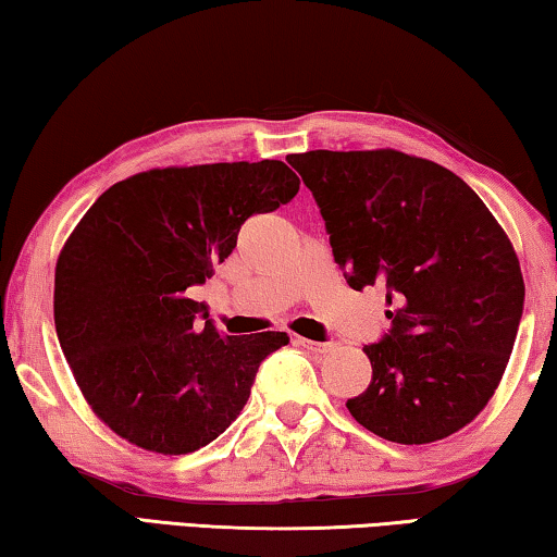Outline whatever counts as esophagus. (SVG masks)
Listing matches in <instances>:
<instances>
[{
  "instance_id": "34e87169",
  "label": "esophagus",
  "mask_w": 557,
  "mask_h": 557,
  "mask_svg": "<svg viewBox=\"0 0 557 557\" xmlns=\"http://www.w3.org/2000/svg\"><path fill=\"white\" fill-rule=\"evenodd\" d=\"M297 344L305 346L307 351H314V354H329L334 348L332 342H312V338H301V336H297Z\"/></svg>"
}]
</instances>
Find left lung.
<instances>
[{
    "mask_svg": "<svg viewBox=\"0 0 557 557\" xmlns=\"http://www.w3.org/2000/svg\"><path fill=\"white\" fill-rule=\"evenodd\" d=\"M348 287H381L388 334L363 346L373 379L346 403L383 440L428 445L476 418L523 317L511 240L449 169L395 149L289 154Z\"/></svg>",
    "mask_w": 557,
    "mask_h": 557,
    "instance_id": "1",
    "label": "left lung"
}]
</instances>
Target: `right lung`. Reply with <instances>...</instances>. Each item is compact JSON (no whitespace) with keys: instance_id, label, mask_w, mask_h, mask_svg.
Wrapping results in <instances>:
<instances>
[{"instance_id":"add662e5","label":"right lung","mask_w":557,"mask_h":557,"mask_svg":"<svg viewBox=\"0 0 557 557\" xmlns=\"http://www.w3.org/2000/svg\"><path fill=\"white\" fill-rule=\"evenodd\" d=\"M297 191L277 159L152 169L110 186L75 225L55 262V334L112 432L188 455L238 418L260 363L289 336H223L186 289L231 256L252 213Z\"/></svg>"}]
</instances>
